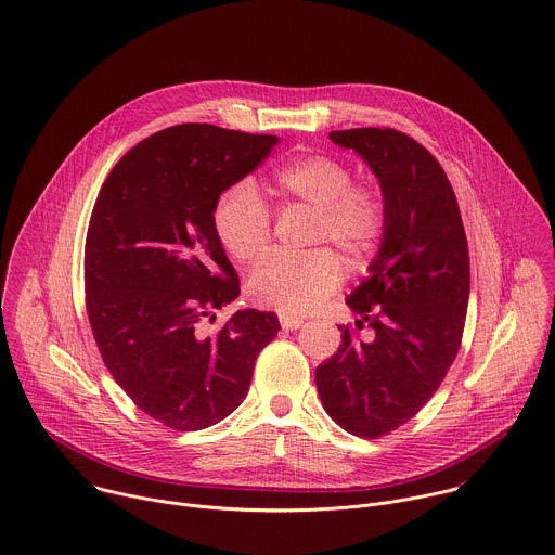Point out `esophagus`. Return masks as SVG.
Here are the masks:
<instances>
[{
    "instance_id": "esophagus-1",
    "label": "esophagus",
    "mask_w": 555,
    "mask_h": 555,
    "mask_svg": "<svg viewBox=\"0 0 555 555\" xmlns=\"http://www.w3.org/2000/svg\"><path fill=\"white\" fill-rule=\"evenodd\" d=\"M281 326L287 328V331H296L302 326V318H296V315H281Z\"/></svg>"
}]
</instances>
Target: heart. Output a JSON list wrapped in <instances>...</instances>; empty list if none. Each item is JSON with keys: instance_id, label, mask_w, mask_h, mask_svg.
Instances as JSON below:
<instances>
[{"instance_id": "obj_1", "label": "heart", "mask_w": 555, "mask_h": 555, "mask_svg": "<svg viewBox=\"0 0 555 555\" xmlns=\"http://www.w3.org/2000/svg\"><path fill=\"white\" fill-rule=\"evenodd\" d=\"M272 190L283 203L315 211L313 244L331 246L350 266L375 255L388 229V203L375 184L352 182L346 163L309 154L274 171ZM214 231L237 263H257L270 253L272 220L250 180H240L220 194L214 207ZM341 283V263L331 250L307 257H274L248 281L255 305L283 315L315 311Z\"/></svg>"}]
</instances>
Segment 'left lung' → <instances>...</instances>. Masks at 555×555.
I'll list each match as a JSON object with an SVG mask.
<instances>
[{
  "instance_id": "obj_1",
  "label": "left lung",
  "mask_w": 555,
  "mask_h": 555,
  "mask_svg": "<svg viewBox=\"0 0 555 555\" xmlns=\"http://www.w3.org/2000/svg\"><path fill=\"white\" fill-rule=\"evenodd\" d=\"M379 178L388 229L367 266L371 276L346 298L375 331L361 341L339 324L341 344L315 367L326 414L348 434L382 438L414 418L444 382L460 350L468 292V244L442 165L395 128L333 130Z\"/></svg>"
}]
</instances>
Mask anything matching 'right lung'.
I'll return each mask as SVG.
<instances>
[{
  "label": "right lung",
  "instance_id": "obj_1",
  "mask_svg": "<svg viewBox=\"0 0 555 555\" xmlns=\"http://www.w3.org/2000/svg\"><path fill=\"white\" fill-rule=\"evenodd\" d=\"M276 141L211 124L171 126L130 147L98 194L85 244L93 337L119 388L173 431L233 414L257 354L281 328L276 313L257 309L205 328L240 296L214 231L216 201Z\"/></svg>",
  "mask_w": 555,
  "mask_h": 555
}]
</instances>
